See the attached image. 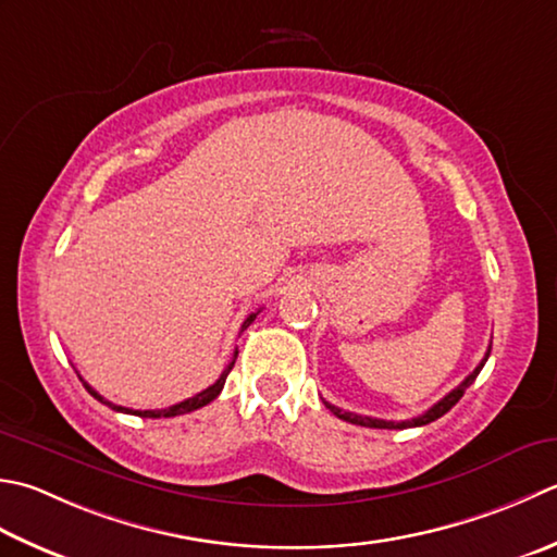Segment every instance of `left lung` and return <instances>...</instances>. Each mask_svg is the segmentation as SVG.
Segmentation results:
<instances>
[{
    "mask_svg": "<svg viewBox=\"0 0 557 557\" xmlns=\"http://www.w3.org/2000/svg\"><path fill=\"white\" fill-rule=\"evenodd\" d=\"M490 350H493V345L487 347V352H485V357L481 359V364H478L471 374H468L459 386H456L454 391H449V394H446L440 403H434V406L430 408V410H424L420 418H412V420H400V422H394V420H376V418H367V416H357V412H347V410H341L337 406H333V403H329V400H323L325 403V408H329L333 416H337L341 420H345V422H352V424H362V428H376V430H406V428H422V424H430V422H434L437 418H442L444 412H449L456 403L461 400V396L466 394V388L473 384L475 381V376L481 374V369L485 367V362H487V357H490Z\"/></svg>",
    "mask_w": 557,
    "mask_h": 557,
    "instance_id": "obj_1",
    "label": "left lung"
}]
</instances>
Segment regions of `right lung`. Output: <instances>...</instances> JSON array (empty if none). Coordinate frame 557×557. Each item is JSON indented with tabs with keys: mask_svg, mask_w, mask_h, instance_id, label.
Instances as JSON below:
<instances>
[{
	"mask_svg": "<svg viewBox=\"0 0 557 557\" xmlns=\"http://www.w3.org/2000/svg\"><path fill=\"white\" fill-rule=\"evenodd\" d=\"M256 315H258V311L256 313H250L248 319L244 321V325H242V331H246L250 323L256 321ZM236 355H238V350H234V357H232V362L226 364V369L222 372V376L214 381L212 386H207L205 391H200V394H195L193 398H185V400H181V403H176V406H169V408H161V410H133V408H123V406H115V403H111V400H106L101 394H98V391H94L89 384H86L84 381V388L89 391V394L96 398V400H101V403H106L108 408H113V410H117V412H127V416H139V418H176V416H183V412H193V410H198V408H202V406H207V403H212L216 396L222 394V388H224V381H226V376H228V372H232V367H234V362H236Z\"/></svg>",
	"mask_w": 557,
	"mask_h": 557,
	"instance_id": "add662e5",
	"label": "right lung"
}]
</instances>
